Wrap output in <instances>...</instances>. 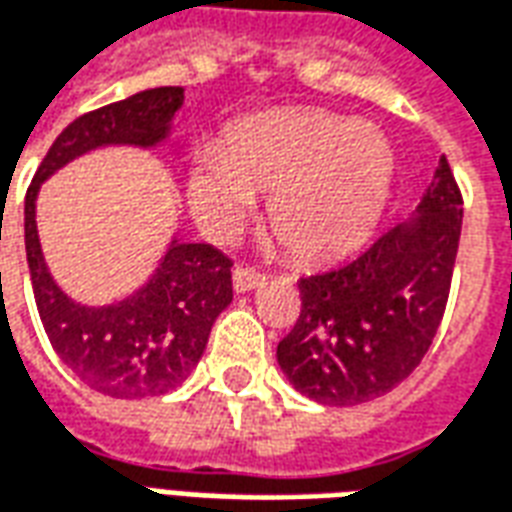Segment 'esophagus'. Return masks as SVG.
I'll list each match as a JSON object with an SVG mask.
<instances>
[{"label":"esophagus","mask_w":512,"mask_h":512,"mask_svg":"<svg viewBox=\"0 0 512 512\" xmlns=\"http://www.w3.org/2000/svg\"><path fill=\"white\" fill-rule=\"evenodd\" d=\"M266 282V277L257 271V268H249V266H235L233 271V285L238 293H246V290H255L260 288Z\"/></svg>","instance_id":"34e87169"}]
</instances>
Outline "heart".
<instances>
[{
	"label": "heart",
	"instance_id": "1",
	"mask_svg": "<svg viewBox=\"0 0 512 512\" xmlns=\"http://www.w3.org/2000/svg\"><path fill=\"white\" fill-rule=\"evenodd\" d=\"M395 180V150L378 128L329 112H277L235 126L189 167V200L213 238L233 235L271 194L268 227L299 260H334L365 241Z\"/></svg>",
	"mask_w": 512,
	"mask_h": 512
}]
</instances>
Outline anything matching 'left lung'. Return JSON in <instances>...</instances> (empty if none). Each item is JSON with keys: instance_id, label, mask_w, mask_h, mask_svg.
Returning <instances> with one entry per match:
<instances>
[{"instance_id": "obj_1", "label": "left lung", "mask_w": 512, "mask_h": 512, "mask_svg": "<svg viewBox=\"0 0 512 512\" xmlns=\"http://www.w3.org/2000/svg\"><path fill=\"white\" fill-rule=\"evenodd\" d=\"M414 224L389 227L343 266L299 279V318L277 345L301 395L356 406L406 381L447 310L463 222L461 186L441 156Z\"/></svg>"}]
</instances>
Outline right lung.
<instances>
[{"mask_svg":"<svg viewBox=\"0 0 512 512\" xmlns=\"http://www.w3.org/2000/svg\"><path fill=\"white\" fill-rule=\"evenodd\" d=\"M183 106V87H156L62 128L24 200V244L51 348L84 384L112 397L164 395L189 376L213 321L233 301V257L211 244H172L145 288L117 307H82L62 293L40 252L35 197L43 180L101 145H156Z\"/></svg>","mask_w":512,"mask_h":512,"instance_id":"obj_1","label":"right lung"}]
</instances>
